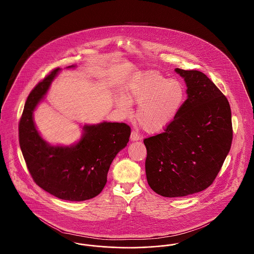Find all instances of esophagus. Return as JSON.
Listing matches in <instances>:
<instances>
[{
    "mask_svg": "<svg viewBox=\"0 0 254 254\" xmlns=\"http://www.w3.org/2000/svg\"><path fill=\"white\" fill-rule=\"evenodd\" d=\"M130 139H131V141H138L140 139V136L138 135V133L133 130L131 135H130Z\"/></svg>",
    "mask_w": 254,
    "mask_h": 254,
    "instance_id": "34e87169",
    "label": "esophagus"
}]
</instances>
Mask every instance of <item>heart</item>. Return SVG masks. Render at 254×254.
<instances>
[{
	"label": "heart",
	"instance_id": "b5f03b06",
	"mask_svg": "<svg viewBox=\"0 0 254 254\" xmlns=\"http://www.w3.org/2000/svg\"><path fill=\"white\" fill-rule=\"evenodd\" d=\"M186 98V89L177 79H168L157 70L136 73L126 86L117 105L127 114L138 104L136 120L148 133L164 130L174 120Z\"/></svg>",
	"mask_w": 254,
	"mask_h": 254
}]
</instances>
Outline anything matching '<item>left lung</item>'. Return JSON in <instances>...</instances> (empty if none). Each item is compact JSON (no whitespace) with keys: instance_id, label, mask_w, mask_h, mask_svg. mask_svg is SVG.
Returning a JSON list of instances; mask_svg holds the SVG:
<instances>
[{"instance_id":"1","label":"left lung","mask_w":254,"mask_h":254,"mask_svg":"<svg viewBox=\"0 0 254 254\" xmlns=\"http://www.w3.org/2000/svg\"><path fill=\"white\" fill-rule=\"evenodd\" d=\"M188 98L163 133L146 138L145 174L153 191L183 197L208 188L232 142L230 104L206 75L175 68Z\"/></svg>"}]
</instances>
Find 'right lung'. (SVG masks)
Instances as JSON below:
<instances>
[{"label":"right lung","instance_id":"add662e5","mask_svg":"<svg viewBox=\"0 0 254 254\" xmlns=\"http://www.w3.org/2000/svg\"><path fill=\"white\" fill-rule=\"evenodd\" d=\"M60 70L54 69L27 97L19 124V142L37 185L59 199L79 202L103 190L113 159L129 141L130 127L110 122L85 125L80 140L70 145H52L43 139L33 112Z\"/></svg>","mask_w":254,"mask_h":254}]
</instances>
